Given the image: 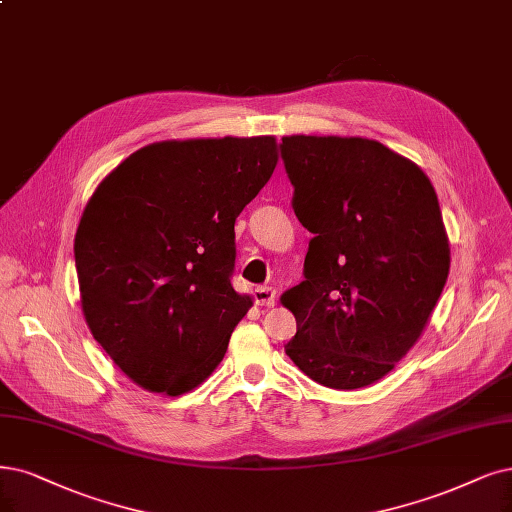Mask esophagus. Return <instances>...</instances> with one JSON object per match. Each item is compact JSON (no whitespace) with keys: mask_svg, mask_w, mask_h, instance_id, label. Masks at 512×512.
Returning <instances> with one entry per match:
<instances>
[{"mask_svg":"<svg viewBox=\"0 0 512 512\" xmlns=\"http://www.w3.org/2000/svg\"><path fill=\"white\" fill-rule=\"evenodd\" d=\"M253 295H255V301L259 306L272 308L276 304V289L274 287H257Z\"/></svg>","mask_w":512,"mask_h":512,"instance_id":"esophagus-1","label":"esophagus"}]
</instances>
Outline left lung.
<instances>
[{
  "label": "left lung",
  "mask_w": 512,
  "mask_h": 512,
  "mask_svg": "<svg viewBox=\"0 0 512 512\" xmlns=\"http://www.w3.org/2000/svg\"><path fill=\"white\" fill-rule=\"evenodd\" d=\"M293 211L314 238L282 295L285 346L314 382L369 386L418 342L449 274L439 198L420 166L361 137H282Z\"/></svg>",
  "instance_id": "obj_1"
}]
</instances>
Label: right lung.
Instances as JSON below:
<instances>
[{
    "label": "right lung",
    "mask_w": 512,
    "mask_h": 512,
    "mask_svg": "<svg viewBox=\"0 0 512 512\" xmlns=\"http://www.w3.org/2000/svg\"><path fill=\"white\" fill-rule=\"evenodd\" d=\"M274 137L162 141L92 194L75 234L82 310L132 382L179 396L221 363L251 297L234 223L276 168Z\"/></svg>",
    "instance_id": "1"
}]
</instances>
